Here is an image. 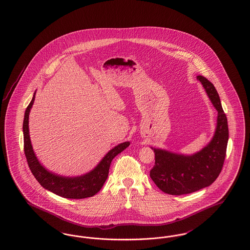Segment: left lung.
Returning <instances> with one entry per match:
<instances>
[{
  "label": "left lung",
  "instance_id": "1",
  "mask_svg": "<svg viewBox=\"0 0 250 250\" xmlns=\"http://www.w3.org/2000/svg\"><path fill=\"white\" fill-rule=\"evenodd\" d=\"M197 80L217 110L216 129L211 143L195 155H177L154 149L155 166L150 170V177L159 189L170 195L189 194L209 187L218 177L225 161L229 140L226 114L214 84L202 76H198Z\"/></svg>",
  "mask_w": 250,
  "mask_h": 250
}]
</instances>
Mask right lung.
I'll list each match as a JSON object with an SVG mask.
<instances>
[{
  "mask_svg": "<svg viewBox=\"0 0 250 250\" xmlns=\"http://www.w3.org/2000/svg\"><path fill=\"white\" fill-rule=\"evenodd\" d=\"M35 95L25 110L23 120L24 153L32 173L38 183L46 189L67 199H84L93 197L100 190L108 175L112 159L129 146L130 143H121L110 150L95 169L80 177H62L51 173L41 166L34 153L29 136V113L34 104Z\"/></svg>",
  "mask_w": 250,
  "mask_h": 250,
  "instance_id": "obj_1",
  "label": "right lung"
}]
</instances>
